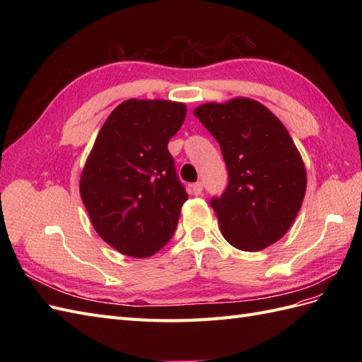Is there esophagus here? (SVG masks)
<instances>
[{
  "mask_svg": "<svg viewBox=\"0 0 362 362\" xmlns=\"http://www.w3.org/2000/svg\"><path fill=\"white\" fill-rule=\"evenodd\" d=\"M192 192H193L194 196L202 194V192H204V184H202L201 181H199V182H194V184L192 185Z\"/></svg>",
  "mask_w": 362,
  "mask_h": 362,
  "instance_id": "esophagus-1",
  "label": "esophagus"
}]
</instances>
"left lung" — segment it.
Returning <instances> with one entry per match:
<instances>
[{
  "mask_svg": "<svg viewBox=\"0 0 362 362\" xmlns=\"http://www.w3.org/2000/svg\"><path fill=\"white\" fill-rule=\"evenodd\" d=\"M193 113L218 141L228 169L226 190L210 202L222 235L246 252L278 242L306 190L305 164L287 128L249 98L202 104Z\"/></svg>",
  "mask_w": 362,
  "mask_h": 362,
  "instance_id": "8db88e82",
  "label": "left lung"
}]
</instances>
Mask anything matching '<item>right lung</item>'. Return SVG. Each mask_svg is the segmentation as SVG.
I'll list each match as a JSON object with an SVG mask.
<instances>
[{"mask_svg": "<svg viewBox=\"0 0 362 362\" xmlns=\"http://www.w3.org/2000/svg\"><path fill=\"white\" fill-rule=\"evenodd\" d=\"M187 107L128 100L107 117L84 164L80 194L95 231L117 252L154 255L172 238L187 201L168 149Z\"/></svg>", "mask_w": 362, "mask_h": 362, "instance_id": "add662e5", "label": "right lung"}]
</instances>
